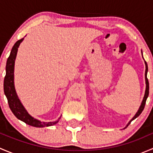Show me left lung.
Here are the masks:
<instances>
[{
	"mask_svg": "<svg viewBox=\"0 0 153 153\" xmlns=\"http://www.w3.org/2000/svg\"><path fill=\"white\" fill-rule=\"evenodd\" d=\"M141 53H142V51H141ZM144 63H145V66H146V70H145V81H146V90H145L144 96H143V101H142V102H141V106H140V107H139V109H138V112H137L136 114H135V115H134L133 118H132V119H131L130 121H129V122L128 123V124L126 125V126H127L128 125L130 124L131 121H133V120L135 119V118H136L137 117L139 116L140 114H141V112H142V111L143 110V109H144L145 104H146V99H147V98H148V95H149V81H148L147 77H146V75H147V72H148V67H147V64H146V62L145 61H144Z\"/></svg>",
	"mask_w": 153,
	"mask_h": 153,
	"instance_id": "obj_1",
	"label": "left lung"
}]
</instances>
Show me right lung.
I'll list each match as a JSON object with an SVG mask.
<instances>
[{
	"mask_svg": "<svg viewBox=\"0 0 153 153\" xmlns=\"http://www.w3.org/2000/svg\"><path fill=\"white\" fill-rule=\"evenodd\" d=\"M24 41V38L19 40L14 44L10 55L9 56L6 65V76L4 78V94L8 100V104L12 113L15 115L18 119L24 121L27 124L35 127H46V126H53L56 124L59 121L60 117L57 121H51V122H44L41 121L36 118H33L30 115L24 108L21 101L18 98V95L16 93L15 88V83H14V69H15V61L17 56L18 49L20 44Z\"/></svg>",
	"mask_w": 153,
	"mask_h": 153,
	"instance_id": "obj_1",
	"label": "right lung"
}]
</instances>
